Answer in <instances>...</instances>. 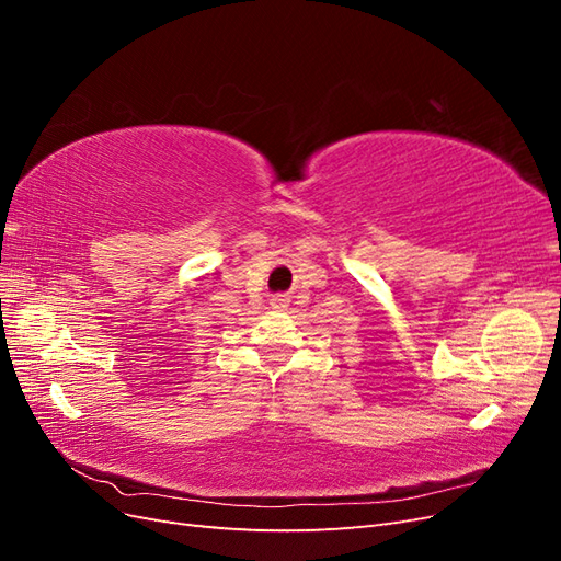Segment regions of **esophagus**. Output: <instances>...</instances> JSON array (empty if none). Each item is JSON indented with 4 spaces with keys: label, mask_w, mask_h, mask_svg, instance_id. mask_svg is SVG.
<instances>
[{
    "label": "esophagus",
    "mask_w": 561,
    "mask_h": 561,
    "mask_svg": "<svg viewBox=\"0 0 561 561\" xmlns=\"http://www.w3.org/2000/svg\"><path fill=\"white\" fill-rule=\"evenodd\" d=\"M271 309H274V311H283V309H287V304H290V301H287V297H283V295H276V297H271Z\"/></svg>",
    "instance_id": "obj_1"
}]
</instances>
